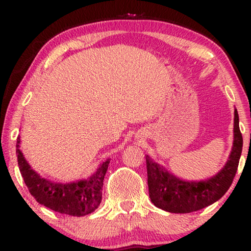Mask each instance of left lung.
Wrapping results in <instances>:
<instances>
[{"label":"left lung","instance_id":"obj_1","mask_svg":"<svg viewBox=\"0 0 251 251\" xmlns=\"http://www.w3.org/2000/svg\"><path fill=\"white\" fill-rule=\"evenodd\" d=\"M233 131L234 142L227 162L216 176L203 181L181 180L146 155L147 183L151 201L154 205L175 214H188L219 200L233 183L242 152L243 139L236 109Z\"/></svg>","mask_w":251,"mask_h":251}]
</instances>
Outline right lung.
<instances>
[{"label":"right lung","instance_id":"obj_1","mask_svg":"<svg viewBox=\"0 0 251 251\" xmlns=\"http://www.w3.org/2000/svg\"><path fill=\"white\" fill-rule=\"evenodd\" d=\"M20 138H17V157L20 174L29 193L39 203L51 210L70 216H85L91 214L101 202L102 183L109 160L100 164L97 171L87 180L77 183H52L34 171L19 150Z\"/></svg>","mask_w":251,"mask_h":251}]
</instances>
